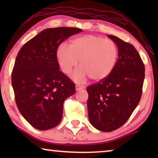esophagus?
Masks as SVG:
<instances>
[{
    "mask_svg": "<svg viewBox=\"0 0 158 158\" xmlns=\"http://www.w3.org/2000/svg\"><path fill=\"white\" fill-rule=\"evenodd\" d=\"M83 88H85V86H84V85H75V89H76V90H82V89H83Z\"/></svg>",
    "mask_w": 158,
    "mask_h": 158,
    "instance_id": "esophagus-1",
    "label": "esophagus"
}]
</instances>
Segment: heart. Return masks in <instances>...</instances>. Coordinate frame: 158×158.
<instances>
[{"instance_id": "1", "label": "heart", "mask_w": 158, "mask_h": 158, "mask_svg": "<svg viewBox=\"0 0 158 158\" xmlns=\"http://www.w3.org/2000/svg\"><path fill=\"white\" fill-rule=\"evenodd\" d=\"M118 57V47L113 40L90 34L73 39L68 49L62 45L56 52L58 64L66 75L70 74L79 61L81 70L73 76L77 81L87 77L94 82L107 78L115 68Z\"/></svg>"}]
</instances>
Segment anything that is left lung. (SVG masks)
Returning <instances> with one entry per match:
<instances>
[{
  "instance_id": "obj_1",
  "label": "left lung",
  "mask_w": 158,
  "mask_h": 158,
  "mask_svg": "<svg viewBox=\"0 0 158 158\" xmlns=\"http://www.w3.org/2000/svg\"><path fill=\"white\" fill-rule=\"evenodd\" d=\"M118 49L113 72L102 81L88 86V118L93 126L111 131L124 125L139 103L144 79V64L130 43L109 35Z\"/></svg>"
}]
</instances>
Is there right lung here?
I'll list each match as a JSON object with an SVG mask.
<instances>
[{
    "instance_id": "right-lung-1",
    "label": "right lung",
    "mask_w": 158,
    "mask_h": 158,
    "mask_svg": "<svg viewBox=\"0 0 158 158\" xmlns=\"http://www.w3.org/2000/svg\"><path fill=\"white\" fill-rule=\"evenodd\" d=\"M82 29L57 27L41 31L23 44L11 73L17 107L26 120L39 130L61 122L64 100L75 93V85L60 70L56 52L64 40Z\"/></svg>"
}]
</instances>
